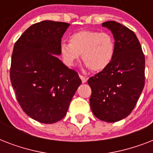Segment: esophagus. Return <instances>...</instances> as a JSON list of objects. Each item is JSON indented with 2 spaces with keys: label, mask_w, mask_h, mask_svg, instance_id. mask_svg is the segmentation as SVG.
<instances>
[{
  "label": "esophagus",
  "mask_w": 153,
  "mask_h": 153,
  "mask_svg": "<svg viewBox=\"0 0 153 153\" xmlns=\"http://www.w3.org/2000/svg\"><path fill=\"white\" fill-rule=\"evenodd\" d=\"M79 77H80V79H81L82 82V83H85V82H86L87 79H86V78L83 76V75H81V74H80V75H79Z\"/></svg>",
  "instance_id": "esophagus-1"
}]
</instances>
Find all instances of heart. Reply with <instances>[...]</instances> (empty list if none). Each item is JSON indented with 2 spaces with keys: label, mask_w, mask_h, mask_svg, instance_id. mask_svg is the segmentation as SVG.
<instances>
[{
  "label": "heart",
  "mask_w": 153,
  "mask_h": 153,
  "mask_svg": "<svg viewBox=\"0 0 153 153\" xmlns=\"http://www.w3.org/2000/svg\"><path fill=\"white\" fill-rule=\"evenodd\" d=\"M60 54L67 66L72 67L82 59L87 68L94 71L105 69L115 54V43L111 35L91 30H82L70 36V42H61Z\"/></svg>",
  "instance_id": "b5f03b06"
}]
</instances>
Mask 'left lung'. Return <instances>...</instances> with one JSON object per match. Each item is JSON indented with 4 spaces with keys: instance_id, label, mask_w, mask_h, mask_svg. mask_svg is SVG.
<instances>
[{
    "instance_id": "obj_1",
    "label": "left lung",
    "mask_w": 153,
    "mask_h": 153,
    "mask_svg": "<svg viewBox=\"0 0 153 153\" xmlns=\"http://www.w3.org/2000/svg\"><path fill=\"white\" fill-rule=\"evenodd\" d=\"M111 31L115 54L110 64L88 80L90 104L97 118L116 122L129 115L145 86V59L135 33L116 21L102 23Z\"/></svg>"
}]
</instances>
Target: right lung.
Returning a JSON list of instances; mask_svg holds the SVG:
<instances>
[{"label": "right lung", "instance_id": "add662e5", "mask_svg": "<svg viewBox=\"0 0 153 153\" xmlns=\"http://www.w3.org/2000/svg\"><path fill=\"white\" fill-rule=\"evenodd\" d=\"M70 24L44 20L30 26L16 42L11 62V83L25 114L52 124L62 120L77 89L79 74L56 55Z\"/></svg>", "mask_w": 153, "mask_h": 153}]
</instances>
